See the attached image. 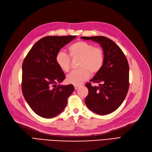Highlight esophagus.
<instances>
[{
  "label": "esophagus",
  "instance_id": "34e87169",
  "mask_svg": "<svg viewBox=\"0 0 152 152\" xmlns=\"http://www.w3.org/2000/svg\"><path fill=\"white\" fill-rule=\"evenodd\" d=\"M74 87H75V89H77L78 88H79L80 86H76V85H75V86H74Z\"/></svg>",
  "mask_w": 152,
  "mask_h": 152
}]
</instances>
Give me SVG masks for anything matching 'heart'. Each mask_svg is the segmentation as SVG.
Here are the masks:
<instances>
[{"instance_id": "heart-1", "label": "heart", "mask_w": 152, "mask_h": 152, "mask_svg": "<svg viewBox=\"0 0 152 152\" xmlns=\"http://www.w3.org/2000/svg\"><path fill=\"white\" fill-rule=\"evenodd\" d=\"M68 51L72 58H80L77 70L72 71L66 77L68 83L80 86L89 79L91 73H97L102 69L104 62V54L102 49L94 48L93 44L78 41L68 47ZM55 61L58 66L64 72L70 70V58L63 51L57 53Z\"/></svg>"}]
</instances>
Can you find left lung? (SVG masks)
<instances>
[{
	"label": "left lung",
	"instance_id": "left-lung-1",
	"mask_svg": "<svg viewBox=\"0 0 152 152\" xmlns=\"http://www.w3.org/2000/svg\"><path fill=\"white\" fill-rule=\"evenodd\" d=\"M81 39L99 44L104 54L102 69L90 80L99 86H92L90 83L86 85L89 89L86 104L100 115L111 113L120 107L127 94L129 67L127 59L121 49L107 37H81Z\"/></svg>",
	"mask_w": 152,
	"mask_h": 152
}]
</instances>
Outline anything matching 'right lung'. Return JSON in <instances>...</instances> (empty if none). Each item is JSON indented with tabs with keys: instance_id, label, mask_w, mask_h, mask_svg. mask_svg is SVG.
<instances>
[{
	"instance_id": "1",
	"label": "right lung",
	"mask_w": 152,
	"mask_h": 152,
	"mask_svg": "<svg viewBox=\"0 0 152 152\" xmlns=\"http://www.w3.org/2000/svg\"><path fill=\"white\" fill-rule=\"evenodd\" d=\"M76 36H48L37 41L22 66V92L31 110L50 118L63 111L74 91L72 84L58 85L65 75L55 61L57 53Z\"/></svg>"
}]
</instances>
